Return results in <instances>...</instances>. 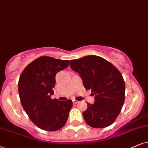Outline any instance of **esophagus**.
Returning a JSON list of instances; mask_svg holds the SVG:
<instances>
[{
    "label": "esophagus",
    "instance_id": "1",
    "mask_svg": "<svg viewBox=\"0 0 148 148\" xmlns=\"http://www.w3.org/2000/svg\"><path fill=\"white\" fill-rule=\"evenodd\" d=\"M78 101H76V100H73V103L74 104H76V103H78Z\"/></svg>",
    "mask_w": 148,
    "mask_h": 148
}]
</instances>
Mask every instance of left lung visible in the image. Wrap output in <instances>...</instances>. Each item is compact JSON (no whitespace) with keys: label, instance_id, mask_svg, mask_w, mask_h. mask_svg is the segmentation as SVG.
Returning <instances> with one entry per match:
<instances>
[{"label":"left lung","instance_id":"1","mask_svg":"<svg viewBox=\"0 0 148 148\" xmlns=\"http://www.w3.org/2000/svg\"><path fill=\"white\" fill-rule=\"evenodd\" d=\"M70 68L79 74L84 88L95 95L94 104L87 103L82 113L88 125L105 128L115 121L125 101V84L120 71L105 59L87 56L70 61Z\"/></svg>","mask_w":148,"mask_h":148}]
</instances>
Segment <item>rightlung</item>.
<instances>
[{"label": "right lung", "instance_id": "obj_1", "mask_svg": "<svg viewBox=\"0 0 148 148\" xmlns=\"http://www.w3.org/2000/svg\"><path fill=\"white\" fill-rule=\"evenodd\" d=\"M69 60L48 56L36 59L25 67L18 82L20 101L32 122L40 129L56 131L64 127L72 107V101L52 99L56 75L66 68Z\"/></svg>", "mask_w": 148, "mask_h": 148}]
</instances>
